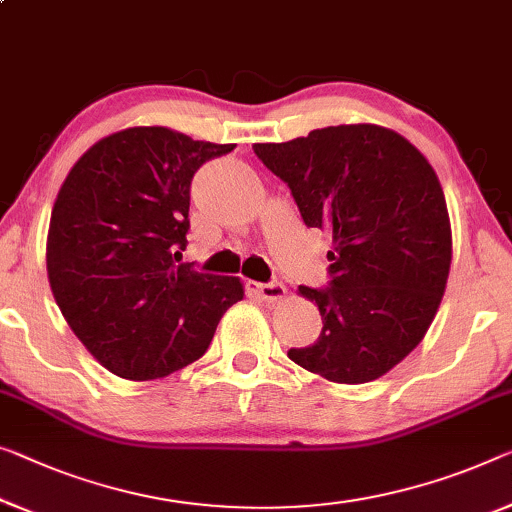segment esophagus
Masks as SVG:
<instances>
[{
  "mask_svg": "<svg viewBox=\"0 0 512 512\" xmlns=\"http://www.w3.org/2000/svg\"><path fill=\"white\" fill-rule=\"evenodd\" d=\"M246 289H248V294L250 296H257V299H262V301H266V303H276V301H280L282 296H285V285H282V282H278V280H273V282H255V280H248L246 282Z\"/></svg>",
  "mask_w": 512,
  "mask_h": 512,
  "instance_id": "esophagus-1",
  "label": "esophagus"
}]
</instances>
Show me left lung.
Returning <instances> with one entry per match:
<instances>
[{
  "label": "left lung",
  "instance_id": "8db88e82",
  "mask_svg": "<svg viewBox=\"0 0 512 512\" xmlns=\"http://www.w3.org/2000/svg\"><path fill=\"white\" fill-rule=\"evenodd\" d=\"M253 149L292 190L303 223L333 239L331 287H299L322 333L287 356L335 384L379 379L425 338L446 292L453 236L437 174L414 144L375 124Z\"/></svg>",
  "mask_w": 512,
  "mask_h": 512
}]
</instances>
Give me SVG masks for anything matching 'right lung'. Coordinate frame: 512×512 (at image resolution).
I'll return each instance as SVG.
<instances>
[{
  "instance_id": "right-lung-1",
  "label": "right lung",
  "mask_w": 512,
  "mask_h": 512,
  "mask_svg": "<svg viewBox=\"0 0 512 512\" xmlns=\"http://www.w3.org/2000/svg\"><path fill=\"white\" fill-rule=\"evenodd\" d=\"M234 144L135 126L78 158L52 207L48 280L61 315L112 375L151 381L197 361L239 278L174 264L186 248L190 181Z\"/></svg>"
}]
</instances>
